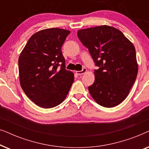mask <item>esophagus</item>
<instances>
[{"mask_svg":"<svg viewBox=\"0 0 149 149\" xmlns=\"http://www.w3.org/2000/svg\"><path fill=\"white\" fill-rule=\"evenodd\" d=\"M86 72H87V69L85 68H83L82 70H81V71H76V73H77V74H79V75H81V74H85V73Z\"/></svg>","mask_w":149,"mask_h":149,"instance_id":"34e87169","label":"esophagus"}]
</instances>
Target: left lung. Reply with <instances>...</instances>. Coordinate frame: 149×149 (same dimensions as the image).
Listing matches in <instances>:
<instances>
[{
    "label": "left lung",
    "mask_w": 149,
    "mask_h": 149,
    "mask_svg": "<svg viewBox=\"0 0 149 149\" xmlns=\"http://www.w3.org/2000/svg\"><path fill=\"white\" fill-rule=\"evenodd\" d=\"M77 36L99 67L88 87L91 97L102 107H116L127 97L137 77L133 43L119 30L107 25L79 30Z\"/></svg>",
    "instance_id": "obj_1"
}]
</instances>
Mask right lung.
Here are the masks:
<instances>
[{
	"label": "right lung",
	"instance_id": "add662e5",
	"mask_svg": "<svg viewBox=\"0 0 149 149\" xmlns=\"http://www.w3.org/2000/svg\"><path fill=\"white\" fill-rule=\"evenodd\" d=\"M70 33L58 28L40 30L29 38L19 55L20 85L38 107L50 109L60 104L74 82V73L65 68L61 50Z\"/></svg>",
	"mask_w": 149,
	"mask_h": 149
}]
</instances>
